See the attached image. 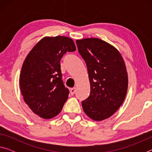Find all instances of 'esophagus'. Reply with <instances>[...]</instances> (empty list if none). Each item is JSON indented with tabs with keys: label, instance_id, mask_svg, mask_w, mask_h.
Returning a JSON list of instances; mask_svg holds the SVG:
<instances>
[{
	"label": "esophagus",
	"instance_id": "obj_1",
	"mask_svg": "<svg viewBox=\"0 0 152 152\" xmlns=\"http://www.w3.org/2000/svg\"><path fill=\"white\" fill-rule=\"evenodd\" d=\"M75 92H76L75 88H70V93L71 95L74 94V93H75Z\"/></svg>",
	"mask_w": 152,
	"mask_h": 152
}]
</instances>
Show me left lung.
<instances>
[{"label":"left lung","instance_id":"left-lung-1","mask_svg":"<svg viewBox=\"0 0 152 152\" xmlns=\"http://www.w3.org/2000/svg\"><path fill=\"white\" fill-rule=\"evenodd\" d=\"M78 52L85 61L91 93L82 101L84 111L94 121L114 114L124 101L128 76L124 60L116 48L98 38L76 40Z\"/></svg>","mask_w":152,"mask_h":152}]
</instances>
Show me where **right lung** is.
<instances>
[{
  "label": "right lung",
  "mask_w": 152,
  "mask_h": 152,
  "mask_svg": "<svg viewBox=\"0 0 152 152\" xmlns=\"http://www.w3.org/2000/svg\"><path fill=\"white\" fill-rule=\"evenodd\" d=\"M75 50L70 38L45 37L25 58L20 75V91L25 103L40 117H56L68 99L69 90L62 81L60 60L67 51Z\"/></svg>",
  "instance_id": "add662e5"
}]
</instances>
